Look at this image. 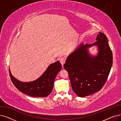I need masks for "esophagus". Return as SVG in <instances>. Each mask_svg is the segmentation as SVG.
Listing matches in <instances>:
<instances>
[{
    "instance_id": "esophagus-1",
    "label": "esophagus",
    "mask_w": 121,
    "mask_h": 121,
    "mask_svg": "<svg viewBox=\"0 0 121 121\" xmlns=\"http://www.w3.org/2000/svg\"><path fill=\"white\" fill-rule=\"evenodd\" d=\"M65 61H66V59L65 58H64V57H62V58H60V62L61 63V64H62V66H63V65H64L65 64Z\"/></svg>"
}]
</instances>
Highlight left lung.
<instances>
[{"mask_svg":"<svg viewBox=\"0 0 121 121\" xmlns=\"http://www.w3.org/2000/svg\"><path fill=\"white\" fill-rule=\"evenodd\" d=\"M96 42L80 44L66 59L64 67L69 73L73 91L85 97L99 91L107 79L113 63V55L105 35L99 32ZM96 45L98 55L93 56L88 48Z\"/></svg>","mask_w":121,"mask_h":121,"instance_id":"obj_1","label":"left lung"}]
</instances>
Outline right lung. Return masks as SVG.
Returning a JSON list of instances; mask_svg holds the SVG:
<instances>
[{
	"label": "right lung",
	"mask_w": 121,
	"mask_h": 121,
	"mask_svg": "<svg viewBox=\"0 0 121 121\" xmlns=\"http://www.w3.org/2000/svg\"><path fill=\"white\" fill-rule=\"evenodd\" d=\"M62 65L59 61L49 65L46 71L37 79L23 82L13 76L9 68L12 83L21 92L33 97H46L52 92L56 75L61 69Z\"/></svg>",
	"instance_id": "1"
}]
</instances>
